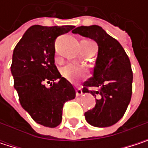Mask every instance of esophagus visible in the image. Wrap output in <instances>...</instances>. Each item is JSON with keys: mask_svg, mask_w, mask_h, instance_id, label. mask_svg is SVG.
I'll return each instance as SVG.
<instances>
[{"mask_svg": "<svg viewBox=\"0 0 148 148\" xmlns=\"http://www.w3.org/2000/svg\"><path fill=\"white\" fill-rule=\"evenodd\" d=\"M81 95H82V90H81V88L77 87V90H76V96H81Z\"/></svg>", "mask_w": 148, "mask_h": 148, "instance_id": "obj_1", "label": "esophagus"}]
</instances>
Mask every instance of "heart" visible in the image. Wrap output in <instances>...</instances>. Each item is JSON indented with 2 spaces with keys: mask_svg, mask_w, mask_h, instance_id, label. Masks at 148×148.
<instances>
[{
  "mask_svg": "<svg viewBox=\"0 0 148 148\" xmlns=\"http://www.w3.org/2000/svg\"><path fill=\"white\" fill-rule=\"evenodd\" d=\"M61 73L66 79L70 82H77L79 79L86 75L87 69L85 66L69 63L62 68Z\"/></svg>",
  "mask_w": 148,
  "mask_h": 148,
  "instance_id": "heart-1",
  "label": "heart"
}]
</instances>
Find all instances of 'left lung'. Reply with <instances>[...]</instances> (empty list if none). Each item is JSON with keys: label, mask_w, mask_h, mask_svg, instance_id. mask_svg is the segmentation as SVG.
<instances>
[{"label": "left lung", "mask_w": 148, "mask_h": 148, "mask_svg": "<svg viewBox=\"0 0 148 148\" xmlns=\"http://www.w3.org/2000/svg\"><path fill=\"white\" fill-rule=\"evenodd\" d=\"M72 32L94 40L99 46L92 77L83 85L82 92L96 99L95 107L85 113L86 120L94 127L112 126L123 116L131 99L133 73L129 56L101 26H79ZM89 87L94 90H88Z\"/></svg>", "instance_id": "1"}]
</instances>
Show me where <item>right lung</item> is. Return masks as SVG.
I'll return each instance as SVG.
<instances>
[{"mask_svg":"<svg viewBox=\"0 0 148 148\" xmlns=\"http://www.w3.org/2000/svg\"><path fill=\"white\" fill-rule=\"evenodd\" d=\"M74 26L34 25L23 35L13 53L11 73L22 108L38 124L55 128L62 118L65 102L75 98L72 84L55 65V41ZM50 84L47 88L46 83Z\"/></svg>","mask_w":148,"mask_h":148,"instance_id":"obj_1","label":"right lung"}]
</instances>
